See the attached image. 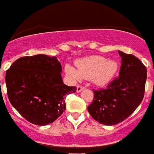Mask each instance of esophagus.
Masks as SVG:
<instances>
[{"mask_svg": "<svg viewBox=\"0 0 154 154\" xmlns=\"http://www.w3.org/2000/svg\"><path fill=\"white\" fill-rule=\"evenodd\" d=\"M85 89V87L83 86V85H78L77 86V92H81L82 90H84Z\"/></svg>", "mask_w": 154, "mask_h": 154, "instance_id": "obj_1", "label": "esophagus"}]
</instances>
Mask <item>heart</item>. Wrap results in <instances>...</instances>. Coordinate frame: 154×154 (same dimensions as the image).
I'll return each instance as SVG.
<instances>
[{
	"instance_id": "heart-1",
	"label": "heart",
	"mask_w": 154,
	"mask_h": 154,
	"mask_svg": "<svg viewBox=\"0 0 154 154\" xmlns=\"http://www.w3.org/2000/svg\"><path fill=\"white\" fill-rule=\"evenodd\" d=\"M78 72L71 66H66L67 74L74 80L82 77L90 79L95 85L99 86L108 84L116 74L118 64L112 60H106L103 56H93L81 59L77 62Z\"/></svg>"
}]
</instances>
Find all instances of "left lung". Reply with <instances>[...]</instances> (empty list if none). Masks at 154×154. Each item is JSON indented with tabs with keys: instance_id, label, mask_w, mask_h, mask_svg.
Wrapping results in <instances>:
<instances>
[{
	"instance_id": "1",
	"label": "left lung",
	"mask_w": 154,
	"mask_h": 154,
	"mask_svg": "<svg viewBox=\"0 0 154 154\" xmlns=\"http://www.w3.org/2000/svg\"><path fill=\"white\" fill-rule=\"evenodd\" d=\"M122 58L119 76L106 89L93 90L94 96L88 106L94 119L104 125H115L131 116L142 102L147 69L132 54L119 51Z\"/></svg>"
}]
</instances>
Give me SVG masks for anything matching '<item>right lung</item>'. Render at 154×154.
Listing matches in <instances>:
<instances>
[{
  "mask_svg": "<svg viewBox=\"0 0 154 154\" xmlns=\"http://www.w3.org/2000/svg\"><path fill=\"white\" fill-rule=\"evenodd\" d=\"M62 67L56 56L35 55L15 60L5 74L12 106L27 121L44 126L65 111V98L77 91L63 83Z\"/></svg>",
  "mask_w": 154,
  "mask_h": 154,
  "instance_id": "right-lung-1",
  "label": "right lung"
}]
</instances>
